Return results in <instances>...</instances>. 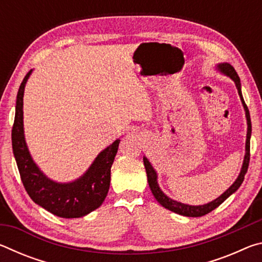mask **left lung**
Returning <instances> with one entry per match:
<instances>
[{
	"label": "left lung",
	"instance_id": "8db88e82",
	"mask_svg": "<svg viewBox=\"0 0 262 262\" xmlns=\"http://www.w3.org/2000/svg\"><path fill=\"white\" fill-rule=\"evenodd\" d=\"M219 68L222 73H224L225 75H228L230 78H232L234 83H236L238 94L241 96L242 103L244 105V108H245L246 112V119H247V137H246V154H245V158H244V163H243V167L241 173H239L237 180L231 185V187L229 189L225 190V192L221 195L220 198H217L216 200L211 201L207 205L203 206H189V205H184V203H180L178 201L172 200V199L167 198L165 194H164L159 186L157 184V174L155 172L154 167L151 166V164L149 163V161L145 157H143V163H144V167L145 171H147V177H148V183H149V187L151 189V193L154 194V196L156 200L161 203V205L166 208V209L177 212L179 215H184V216H188V217H201L205 216L207 214H209L210 211L216 209L217 207L222 205L227 199L231 195L232 193L236 192V190L241 187V185L243 184L244 178H245V174L247 172L248 168V164H250V139H251V133H252V125H251V118H250V112H248V108L244 101L243 95H242V89H241V79H239L238 74L236 73V70L232 67L231 64L229 63H222L219 66Z\"/></svg>",
	"mask_w": 262,
	"mask_h": 262
}]
</instances>
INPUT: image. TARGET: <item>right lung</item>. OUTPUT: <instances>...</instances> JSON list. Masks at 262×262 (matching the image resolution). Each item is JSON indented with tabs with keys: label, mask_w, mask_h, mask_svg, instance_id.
I'll list each match as a JSON object with an SVG mask.
<instances>
[{
	"label": "right lung",
	"mask_w": 262,
	"mask_h": 262,
	"mask_svg": "<svg viewBox=\"0 0 262 262\" xmlns=\"http://www.w3.org/2000/svg\"><path fill=\"white\" fill-rule=\"evenodd\" d=\"M31 74H26L20 83L16 100L15 121L11 130L12 151L18 167L21 183L32 200L62 219H76L88 215L101 206L107 195L112 166L120 140L114 141L103 150L88 172L74 183H54L43 176L35 165L26 147L23 129V96L25 83Z\"/></svg>",
	"instance_id": "1"
}]
</instances>
